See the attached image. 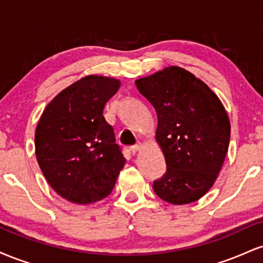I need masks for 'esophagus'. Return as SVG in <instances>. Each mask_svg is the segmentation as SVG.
Listing matches in <instances>:
<instances>
[{
	"label": "esophagus",
	"mask_w": 263,
	"mask_h": 263,
	"mask_svg": "<svg viewBox=\"0 0 263 263\" xmlns=\"http://www.w3.org/2000/svg\"><path fill=\"white\" fill-rule=\"evenodd\" d=\"M141 148H142V143H141V142H137V143H136L135 146L131 147V152L132 153H136V152H138V151H140Z\"/></svg>",
	"instance_id": "esophagus-1"
}]
</instances>
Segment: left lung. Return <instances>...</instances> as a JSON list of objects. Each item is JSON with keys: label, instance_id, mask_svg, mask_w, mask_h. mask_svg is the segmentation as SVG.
<instances>
[{"label": "left lung", "instance_id": "obj_1", "mask_svg": "<svg viewBox=\"0 0 263 263\" xmlns=\"http://www.w3.org/2000/svg\"><path fill=\"white\" fill-rule=\"evenodd\" d=\"M155 107L156 141L167 171L153 182L159 198L174 205L197 201L215 183L230 142V120L215 92L179 66L136 80Z\"/></svg>", "mask_w": 263, "mask_h": 263}]
</instances>
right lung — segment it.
Returning a JSON list of instances; mask_svg holds the SVG:
<instances>
[{
  "mask_svg": "<svg viewBox=\"0 0 263 263\" xmlns=\"http://www.w3.org/2000/svg\"><path fill=\"white\" fill-rule=\"evenodd\" d=\"M120 80L87 75L44 108L34 135L35 157L49 185L66 200L91 204L107 197L125 165L104 117Z\"/></svg>",
  "mask_w": 263,
  "mask_h": 263,
  "instance_id": "obj_1",
  "label": "right lung"
}]
</instances>
